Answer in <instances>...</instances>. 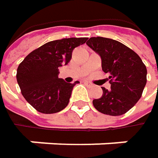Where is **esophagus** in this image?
<instances>
[{
	"label": "esophagus",
	"instance_id": "1",
	"mask_svg": "<svg viewBox=\"0 0 158 158\" xmlns=\"http://www.w3.org/2000/svg\"><path fill=\"white\" fill-rule=\"evenodd\" d=\"M84 84H85V85H87V86H88V87H89V88H92V87L94 86L92 83H90L89 81H87V80H85V81H84Z\"/></svg>",
	"mask_w": 158,
	"mask_h": 158
}]
</instances>
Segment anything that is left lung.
<instances>
[{
    "instance_id": "left-lung-1",
    "label": "left lung",
    "mask_w": 158,
    "mask_h": 158,
    "mask_svg": "<svg viewBox=\"0 0 158 158\" xmlns=\"http://www.w3.org/2000/svg\"><path fill=\"white\" fill-rule=\"evenodd\" d=\"M102 58V68L109 73L110 89H102V96L93 100L102 113L119 116L139 101L146 84V67L140 56L123 44L105 37H90L86 43Z\"/></svg>"
}]
</instances>
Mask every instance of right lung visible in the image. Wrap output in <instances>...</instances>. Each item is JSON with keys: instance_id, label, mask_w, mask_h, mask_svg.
<instances>
[{"instance_id": "right-lung-1", "label": "right lung", "mask_w": 158, "mask_h": 158, "mask_svg": "<svg viewBox=\"0 0 158 158\" xmlns=\"http://www.w3.org/2000/svg\"><path fill=\"white\" fill-rule=\"evenodd\" d=\"M87 40V37H71L50 41L20 63L16 74L18 85L23 98L37 111L56 113L68 106L73 87L79 82L68 83L58 79V69L67 65L74 48Z\"/></svg>"}]
</instances>
